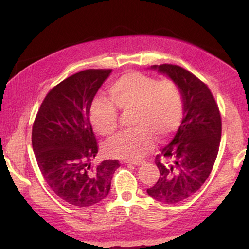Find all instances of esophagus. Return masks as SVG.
<instances>
[{
	"mask_svg": "<svg viewBox=\"0 0 249 249\" xmlns=\"http://www.w3.org/2000/svg\"><path fill=\"white\" fill-rule=\"evenodd\" d=\"M125 163H128V165H135V166H140L142 163V160H125Z\"/></svg>",
	"mask_w": 249,
	"mask_h": 249,
	"instance_id": "1",
	"label": "esophagus"
}]
</instances>
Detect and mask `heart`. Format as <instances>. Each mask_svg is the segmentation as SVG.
Listing matches in <instances>:
<instances>
[{"instance_id": "heart-1", "label": "heart", "mask_w": 249, "mask_h": 249, "mask_svg": "<svg viewBox=\"0 0 249 249\" xmlns=\"http://www.w3.org/2000/svg\"><path fill=\"white\" fill-rule=\"evenodd\" d=\"M109 99L93 101L91 125L102 136H112L119 128V111L134 112L132 132L121 134L105 145L107 156L136 160L154 148L155 137L165 141L179 127L183 100L178 84L138 71H129L108 87Z\"/></svg>"}]
</instances>
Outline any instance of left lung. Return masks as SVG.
<instances>
[{
	"label": "left lung",
	"instance_id": "1",
	"mask_svg": "<svg viewBox=\"0 0 249 249\" xmlns=\"http://www.w3.org/2000/svg\"><path fill=\"white\" fill-rule=\"evenodd\" d=\"M178 84L184 116L169 145L155 157L159 178L147 193L163 203L191 196L209 178L220 148L222 120L217 103L206 84L177 65L153 66Z\"/></svg>",
	"mask_w": 249,
	"mask_h": 249
}]
</instances>
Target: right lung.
Wrapping results in <instances>:
<instances>
[{
    "label": "right lung",
    "mask_w": 249,
    "mask_h": 249,
    "mask_svg": "<svg viewBox=\"0 0 249 249\" xmlns=\"http://www.w3.org/2000/svg\"><path fill=\"white\" fill-rule=\"evenodd\" d=\"M112 69H88L50 90L32 129L34 154L44 179L71 205L91 206L108 195L119 160L91 165L99 150L90 122L94 95Z\"/></svg>",
    "instance_id": "1"
}]
</instances>
